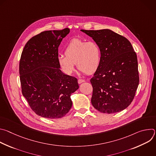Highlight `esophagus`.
<instances>
[{
    "mask_svg": "<svg viewBox=\"0 0 156 156\" xmlns=\"http://www.w3.org/2000/svg\"><path fill=\"white\" fill-rule=\"evenodd\" d=\"M85 81L84 80H82V79H78V83H79V84H81V83H83V82H84Z\"/></svg>",
    "mask_w": 156,
    "mask_h": 156,
    "instance_id": "1",
    "label": "esophagus"
}]
</instances>
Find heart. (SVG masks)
Wrapping results in <instances>:
<instances>
[{
  "label": "heart",
  "instance_id": "b5f03b06",
  "mask_svg": "<svg viewBox=\"0 0 156 156\" xmlns=\"http://www.w3.org/2000/svg\"><path fill=\"white\" fill-rule=\"evenodd\" d=\"M58 63L62 70L68 75L77 68L87 74L96 72L101 63V54L98 44L92 41H85L80 39L71 40L65 48V54H60Z\"/></svg>",
  "mask_w": 156,
  "mask_h": 156
}]
</instances>
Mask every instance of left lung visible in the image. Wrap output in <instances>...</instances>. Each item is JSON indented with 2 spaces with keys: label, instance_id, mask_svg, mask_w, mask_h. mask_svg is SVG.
<instances>
[{
  "label": "left lung",
  "instance_id": "left-lung-1",
  "mask_svg": "<svg viewBox=\"0 0 156 156\" xmlns=\"http://www.w3.org/2000/svg\"><path fill=\"white\" fill-rule=\"evenodd\" d=\"M81 31L93 39L101 54L100 65L90 80L92 105L102 113L120 112L131 103L139 84L136 54L126 37L112 30Z\"/></svg>",
  "mask_w": 156,
  "mask_h": 156
}]
</instances>
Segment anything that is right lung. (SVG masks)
I'll return each mask as SVG.
<instances>
[{
    "label": "right lung",
    "mask_w": 156,
    "mask_h": 156,
    "mask_svg": "<svg viewBox=\"0 0 156 156\" xmlns=\"http://www.w3.org/2000/svg\"><path fill=\"white\" fill-rule=\"evenodd\" d=\"M69 33L68 28L41 32L27 42L21 53L22 94L33 111L44 118L64 117L72 106L71 94L79 87L75 77L62 72L57 60L58 46Z\"/></svg>",
    "instance_id": "add662e5"
}]
</instances>
